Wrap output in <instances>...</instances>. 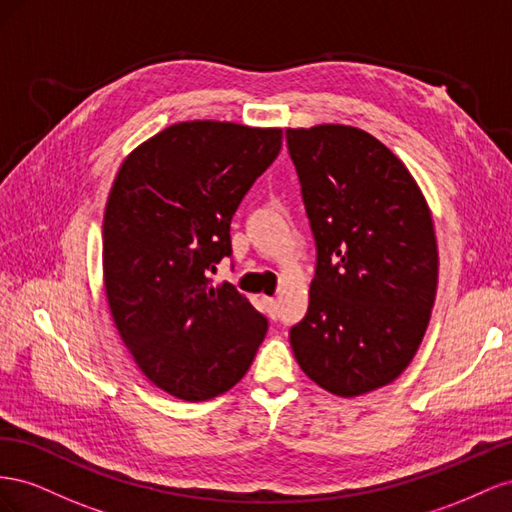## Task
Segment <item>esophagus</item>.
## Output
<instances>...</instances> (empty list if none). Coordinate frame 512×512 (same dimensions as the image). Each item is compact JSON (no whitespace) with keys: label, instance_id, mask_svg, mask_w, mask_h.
<instances>
[{"label":"esophagus","instance_id":"1","mask_svg":"<svg viewBox=\"0 0 512 512\" xmlns=\"http://www.w3.org/2000/svg\"><path fill=\"white\" fill-rule=\"evenodd\" d=\"M264 304H266V311H268V315L274 319V317H276V300H274V298L264 296Z\"/></svg>","mask_w":512,"mask_h":512}]
</instances>
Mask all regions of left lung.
Instances as JSON below:
<instances>
[{"label":"left lung","mask_w":512,"mask_h":512,"mask_svg":"<svg viewBox=\"0 0 512 512\" xmlns=\"http://www.w3.org/2000/svg\"><path fill=\"white\" fill-rule=\"evenodd\" d=\"M317 268L289 330L300 369L337 397L394 382L425 337L437 242L425 195L382 141L354 126L285 130Z\"/></svg>","instance_id":"8db88e82"}]
</instances>
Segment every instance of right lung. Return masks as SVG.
<instances>
[{
    "mask_svg": "<svg viewBox=\"0 0 512 512\" xmlns=\"http://www.w3.org/2000/svg\"><path fill=\"white\" fill-rule=\"evenodd\" d=\"M281 145V128L180 122L115 175L102 223L107 302L141 373L171 397L227 392L266 337L268 319L210 272L231 255V218Z\"/></svg>",
    "mask_w": 512,
    "mask_h": 512,
    "instance_id": "obj_1",
    "label": "right lung"
}]
</instances>
